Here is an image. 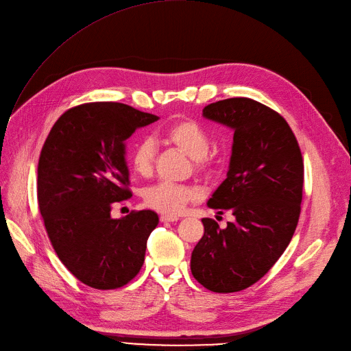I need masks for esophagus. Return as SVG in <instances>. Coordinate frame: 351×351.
<instances>
[{"label":"esophagus","instance_id":"esophagus-1","mask_svg":"<svg viewBox=\"0 0 351 351\" xmlns=\"http://www.w3.org/2000/svg\"><path fill=\"white\" fill-rule=\"evenodd\" d=\"M160 221L162 223H171V221H178L179 220V217H176V216H168V215H160Z\"/></svg>","mask_w":351,"mask_h":351}]
</instances>
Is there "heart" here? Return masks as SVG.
<instances>
[{
  "label": "heart",
  "mask_w": 351,
  "mask_h": 351,
  "mask_svg": "<svg viewBox=\"0 0 351 351\" xmlns=\"http://www.w3.org/2000/svg\"><path fill=\"white\" fill-rule=\"evenodd\" d=\"M163 139L183 154L193 159V171L208 176L215 169V159L208 155L210 136L207 131L195 120L182 119L163 131ZM156 147L151 138L136 143L131 152V168L141 176L151 175L154 169ZM148 207L163 215H178L186 204L196 202L199 192L193 186L162 182L151 186L143 193Z\"/></svg>",
  "instance_id": "heart-1"
}]
</instances>
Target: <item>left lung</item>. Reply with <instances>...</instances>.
<instances>
[{
    "label": "left lung",
    "instance_id": "obj_1",
    "mask_svg": "<svg viewBox=\"0 0 351 351\" xmlns=\"http://www.w3.org/2000/svg\"><path fill=\"white\" fill-rule=\"evenodd\" d=\"M203 117L234 130L230 168L207 206L231 210L234 223L220 228L203 219L191 269L206 289L230 293L255 284L292 240L300 215L303 159L281 114L247 97L203 108Z\"/></svg>",
    "mask_w": 351,
    "mask_h": 351
}]
</instances>
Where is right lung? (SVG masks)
Segmentation results:
<instances>
[{"mask_svg":"<svg viewBox=\"0 0 351 351\" xmlns=\"http://www.w3.org/2000/svg\"><path fill=\"white\" fill-rule=\"evenodd\" d=\"M159 117L121 103L69 108L52 127L38 163V203L63 265L95 289H117L136 276L158 226L152 210L112 219L131 197L125 139Z\"/></svg>","mask_w":351,"mask_h":351,"instance_id":"right-lung-1","label":"right lung"}]
</instances>
